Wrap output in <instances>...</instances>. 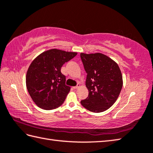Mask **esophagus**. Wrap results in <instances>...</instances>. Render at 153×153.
<instances>
[{
  "mask_svg": "<svg viewBox=\"0 0 153 153\" xmlns=\"http://www.w3.org/2000/svg\"><path fill=\"white\" fill-rule=\"evenodd\" d=\"M73 88H74V89H79V84H78V85H77V86L73 87Z\"/></svg>",
  "mask_w": 153,
  "mask_h": 153,
  "instance_id": "1",
  "label": "esophagus"
}]
</instances>
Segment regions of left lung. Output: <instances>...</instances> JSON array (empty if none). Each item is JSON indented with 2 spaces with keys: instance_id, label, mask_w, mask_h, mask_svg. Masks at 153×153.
Wrapping results in <instances>:
<instances>
[{
  "instance_id": "1",
  "label": "left lung",
  "mask_w": 153,
  "mask_h": 153,
  "mask_svg": "<svg viewBox=\"0 0 153 153\" xmlns=\"http://www.w3.org/2000/svg\"><path fill=\"white\" fill-rule=\"evenodd\" d=\"M86 71L88 97L81 101L89 111L100 113L110 108L117 100L123 87V76L118 64L101 53H80Z\"/></svg>"
}]
</instances>
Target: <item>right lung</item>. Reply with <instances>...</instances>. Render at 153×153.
I'll return each mask as SVG.
<instances>
[{
	"mask_svg": "<svg viewBox=\"0 0 153 153\" xmlns=\"http://www.w3.org/2000/svg\"><path fill=\"white\" fill-rule=\"evenodd\" d=\"M77 54L56 48L45 51L30 65L26 84L35 104L41 109L52 110L62 105L70 87L65 85V76L61 68Z\"/></svg>",
	"mask_w": 153,
	"mask_h": 153,
	"instance_id": "add662e5",
	"label": "right lung"
}]
</instances>
